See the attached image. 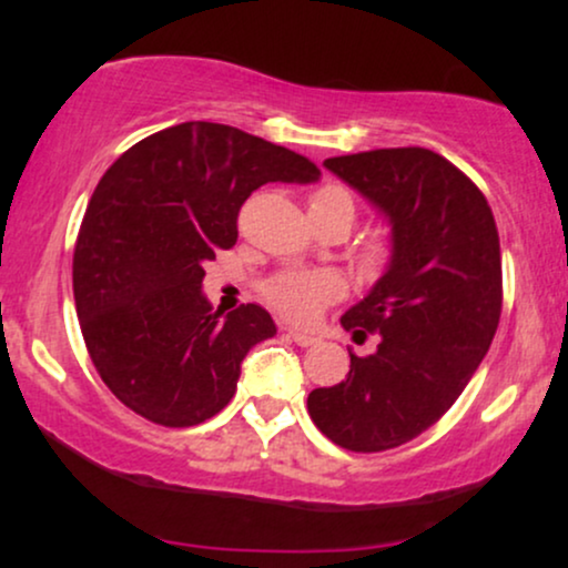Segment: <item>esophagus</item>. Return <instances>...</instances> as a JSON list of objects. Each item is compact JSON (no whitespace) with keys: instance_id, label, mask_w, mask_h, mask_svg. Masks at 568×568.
<instances>
[{"instance_id":"34e87169","label":"esophagus","mask_w":568,"mask_h":568,"mask_svg":"<svg viewBox=\"0 0 568 568\" xmlns=\"http://www.w3.org/2000/svg\"><path fill=\"white\" fill-rule=\"evenodd\" d=\"M283 334L291 338V342H296L298 347H312V344H317V336L312 334H304V331H293V328H283Z\"/></svg>"}]
</instances>
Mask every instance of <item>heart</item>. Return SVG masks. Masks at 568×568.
<instances>
[{
  "instance_id": "obj_1",
  "label": "heart",
  "mask_w": 568,
  "mask_h": 568,
  "mask_svg": "<svg viewBox=\"0 0 568 568\" xmlns=\"http://www.w3.org/2000/svg\"><path fill=\"white\" fill-rule=\"evenodd\" d=\"M310 213L317 224H338L349 230L357 216V200L338 181H325L310 192ZM395 258V237L387 230H376L361 240L355 251V266L363 277H379ZM264 302L285 321L312 323L323 306L344 296V280L334 272H280L262 288Z\"/></svg>"
}]
</instances>
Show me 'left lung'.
Instances as JSON below:
<instances>
[{
  "instance_id": "8db88e82",
  "label": "left lung",
  "mask_w": 568,
  "mask_h": 568,
  "mask_svg": "<svg viewBox=\"0 0 568 568\" xmlns=\"http://www.w3.org/2000/svg\"><path fill=\"white\" fill-rule=\"evenodd\" d=\"M325 168L387 213L395 258L374 291L344 312L357 342L347 379L306 397L336 446L376 454L414 440L454 406L497 334L501 253L491 207L454 162L422 146L374 149Z\"/></svg>"
}]
</instances>
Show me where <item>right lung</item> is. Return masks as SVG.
Instances as JSON below:
<instances>
[{"instance_id": "obj_1", "label": "right lung", "mask_w": 568, "mask_h": 568, "mask_svg": "<svg viewBox=\"0 0 568 568\" xmlns=\"http://www.w3.org/2000/svg\"><path fill=\"white\" fill-rule=\"evenodd\" d=\"M317 175L302 154L219 122L160 130L103 173L71 275L84 347L116 400L162 427H194L232 400L240 363L275 323L258 304L213 312L202 264L237 243L251 192Z\"/></svg>"}]
</instances>
